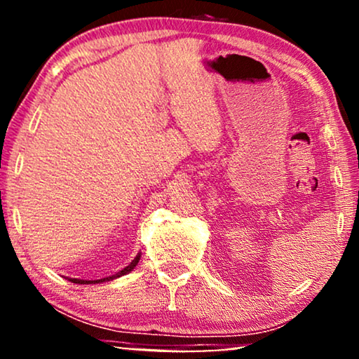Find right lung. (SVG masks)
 Instances as JSON below:
<instances>
[{
  "instance_id": "1",
  "label": "right lung",
  "mask_w": 359,
  "mask_h": 359,
  "mask_svg": "<svg viewBox=\"0 0 359 359\" xmlns=\"http://www.w3.org/2000/svg\"><path fill=\"white\" fill-rule=\"evenodd\" d=\"M139 259H140V255H137V257L132 259V263L129 264V266H126L124 269H121L119 273H116V274H112V276H107V278H102V279H97V281H85V279H70L72 283H75V284H93V283H104V281H112V279H116V278H119V276H124V274H127L129 271H132V269L135 268V264L139 263Z\"/></svg>"
}]
</instances>
